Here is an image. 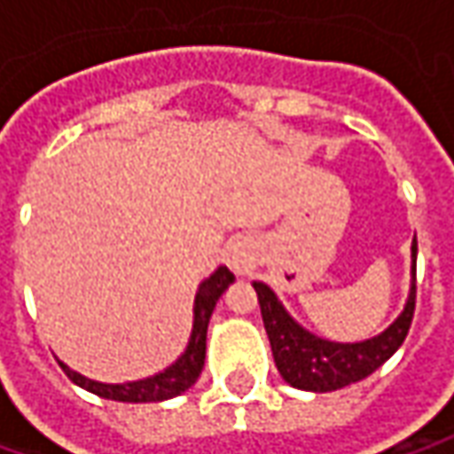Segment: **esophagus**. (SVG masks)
Instances as JSON below:
<instances>
[{"mask_svg": "<svg viewBox=\"0 0 454 454\" xmlns=\"http://www.w3.org/2000/svg\"><path fill=\"white\" fill-rule=\"evenodd\" d=\"M226 256H228V264H231V269H236L239 274L248 269V262H251V259H248V248L244 241H233V244L228 247Z\"/></svg>", "mask_w": 454, "mask_h": 454, "instance_id": "obj_1", "label": "esophagus"}]
</instances>
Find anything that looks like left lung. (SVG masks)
Segmentation results:
<instances>
[{
    "instance_id": "1",
    "label": "left lung",
    "mask_w": 454,
    "mask_h": 454,
    "mask_svg": "<svg viewBox=\"0 0 454 454\" xmlns=\"http://www.w3.org/2000/svg\"><path fill=\"white\" fill-rule=\"evenodd\" d=\"M411 251L417 259V239H414ZM254 289L259 297L262 320H264L266 335L271 343V356L282 379L294 388L323 394V391H335V388H343L371 376L399 350V345L404 343L406 333L411 327V317H414V305H417V266H414V285H411L404 312L388 330L364 343H330L323 338H315L312 333L302 330L286 315L277 294L264 282H254Z\"/></svg>"
}]
</instances>
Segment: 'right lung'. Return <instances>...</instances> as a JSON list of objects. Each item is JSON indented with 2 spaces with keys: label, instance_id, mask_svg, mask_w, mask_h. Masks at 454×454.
<instances>
[{
  "label": "right lung",
  "instance_id": "obj_1",
  "mask_svg": "<svg viewBox=\"0 0 454 454\" xmlns=\"http://www.w3.org/2000/svg\"><path fill=\"white\" fill-rule=\"evenodd\" d=\"M233 282V274L228 271L226 266H221L210 279H206L198 294H195V323H192V335H190L188 350L175 361V364L165 368L162 373L145 379V381H131V384H98L90 381L86 376L70 371L68 365L60 364V368L68 373V379L73 384L83 386L86 391H93L104 399H114V402H165L172 399L183 391H188L190 386L198 381L203 364H206V335L210 315L215 309L218 297L228 289V285Z\"/></svg>",
  "mask_w": 454,
  "mask_h": 454
}]
</instances>
